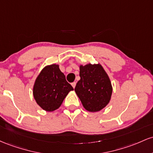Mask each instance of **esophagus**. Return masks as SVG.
Masks as SVG:
<instances>
[{
	"label": "esophagus",
	"instance_id": "34e87169",
	"mask_svg": "<svg viewBox=\"0 0 153 153\" xmlns=\"http://www.w3.org/2000/svg\"><path fill=\"white\" fill-rule=\"evenodd\" d=\"M76 82H73V83H71V85H72V87H74V88H75V87H76Z\"/></svg>",
	"mask_w": 153,
	"mask_h": 153
}]
</instances>
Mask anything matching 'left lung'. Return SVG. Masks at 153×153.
<instances>
[{
	"label": "left lung",
	"mask_w": 153,
	"mask_h": 153,
	"mask_svg": "<svg viewBox=\"0 0 153 153\" xmlns=\"http://www.w3.org/2000/svg\"><path fill=\"white\" fill-rule=\"evenodd\" d=\"M80 80L75 92L87 111L97 112L111 100L113 87L110 78L100 63L79 66Z\"/></svg>",
	"instance_id": "obj_1"
}]
</instances>
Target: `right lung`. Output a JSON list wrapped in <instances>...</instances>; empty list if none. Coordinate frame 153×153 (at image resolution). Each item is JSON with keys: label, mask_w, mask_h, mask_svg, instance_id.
<instances>
[{"label": "right lung", "mask_w": 153, "mask_h": 153, "mask_svg": "<svg viewBox=\"0 0 153 153\" xmlns=\"http://www.w3.org/2000/svg\"><path fill=\"white\" fill-rule=\"evenodd\" d=\"M72 86L66 80L59 65H48L41 70L33 86L36 102L44 111L52 112L59 108Z\"/></svg>", "instance_id": "1"}]
</instances>
